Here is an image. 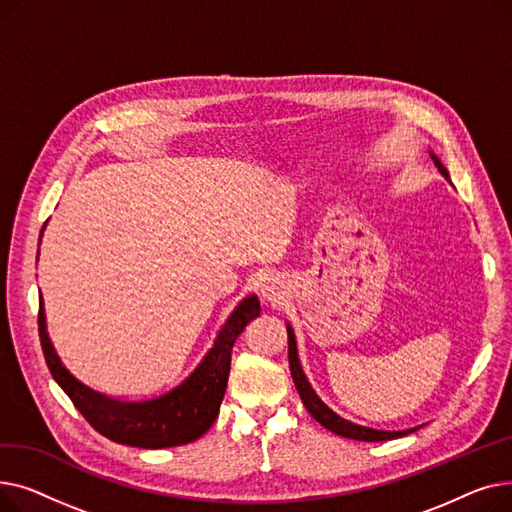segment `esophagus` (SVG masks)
Masks as SVG:
<instances>
[{
    "instance_id": "1",
    "label": "esophagus",
    "mask_w": 512,
    "mask_h": 512,
    "mask_svg": "<svg viewBox=\"0 0 512 512\" xmlns=\"http://www.w3.org/2000/svg\"><path fill=\"white\" fill-rule=\"evenodd\" d=\"M284 280L278 276V274H265L263 280H261V297L267 301V303H280L282 297H284Z\"/></svg>"
}]
</instances>
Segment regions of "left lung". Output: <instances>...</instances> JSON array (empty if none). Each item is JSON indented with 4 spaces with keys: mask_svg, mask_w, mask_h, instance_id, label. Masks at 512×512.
<instances>
[{
    "mask_svg": "<svg viewBox=\"0 0 512 512\" xmlns=\"http://www.w3.org/2000/svg\"><path fill=\"white\" fill-rule=\"evenodd\" d=\"M429 157H432L438 172L450 182V174H448L446 166L440 161V157L434 151H429ZM286 332H288V363H290V373H292L294 386H297V390L301 394V400H303L305 409L311 413V417L317 423H321L326 429H330V432H334V434H338L342 438H351V440H359V442L394 440V438H402V436H407V434H413V432H417L419 427H423V425H417V427H409V429H398V432H388V429H373V427H367V425L353 423V421L340 417L338 413H334L326 405V402L317 396V392L313 390L311 382L307 380V375H305L303 365H301V359H299L297 336H294V330H292V326L288 324V321H286Z\"/></svg>",
    "mask_w": 512,
    "mask_h": 512,
    "instance_id": "obj_1",
    "label": "left lung"
}]
</instances>
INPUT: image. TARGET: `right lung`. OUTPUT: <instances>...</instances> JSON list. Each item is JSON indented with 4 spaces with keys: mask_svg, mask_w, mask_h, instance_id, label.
<instances>
[{
    "mask_svg": "<svg viewBox=\"0 0 512 512\" xmlns=\"http://www.w3.org/2000/svg\"><path fill=\"white\" fill-rule=\"evenodd\" d=\"M259 311L261 305L257 294H249V297L242 299L226 317L224 324L215 330L213 342L203 359L180 384L157 396L139 400L107 396L74 378L62 363L47 334L43 297L39 301V336L53 380L60 384V388L74 402V407L83 413V417L101 436L118 444L155 450L195 442L213 425L228 386L232 346L249 321L259 315Z\"/></svg>",
    "mask_w": 512,
    "mask_h": 512,
    "instance_id": "obj_1",
    "label": "right lung"
}]
</instances>
